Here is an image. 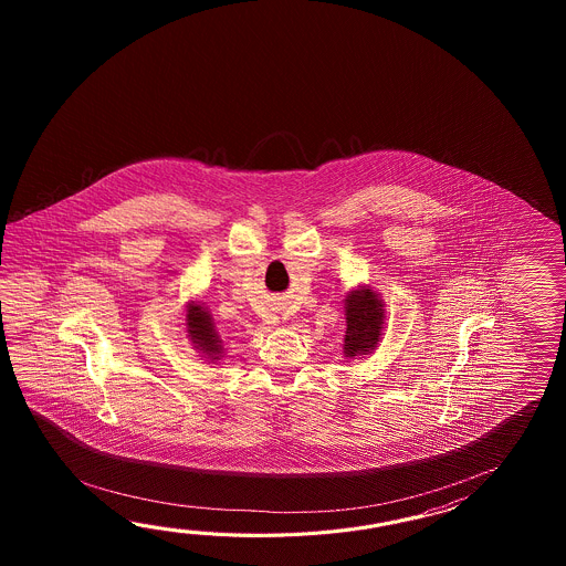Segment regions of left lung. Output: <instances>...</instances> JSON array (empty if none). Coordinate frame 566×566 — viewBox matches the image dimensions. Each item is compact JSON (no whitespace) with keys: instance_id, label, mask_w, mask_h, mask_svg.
Masks as SVG:
<instances>
[{"instance_id":"1","label":"left lung","mask_w":566,"mask_h":566,"mask_svg":"<svg viewBox=\"0 0 566 566\" xmlns=\"http://www.w3.org/2000/svg\"><path fill=\"white\" fill-rule=\"evenodd\" d=\"M385 307L382 295L373 285L360 283L358 287L349 289L346 293V336L342 344L346 361L366 358L378 348L385 336Z\"/></svg>"}]
</instances>
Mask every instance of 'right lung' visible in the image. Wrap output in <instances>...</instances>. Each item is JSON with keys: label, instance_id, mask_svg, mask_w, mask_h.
Wrapping results in <instances>:
<instances>
[{"label": "right lung", "instance_id": "obj_1", "mask_svg": "<svg viewBox=\"0 0 566 566\" xmlns=\"http://www.w3.org/2000/svg\"><path fill=\"white\" fill-rule=\"evenodd\" d=\"M184 327L186 337L193 349L205 358L208 364H220L224 358V342L217 329L212 313L208 312L202 301L190 300L184 310Z\"/></svg>", "mask_w": 566, "mask_h": 566}]
</instances>
